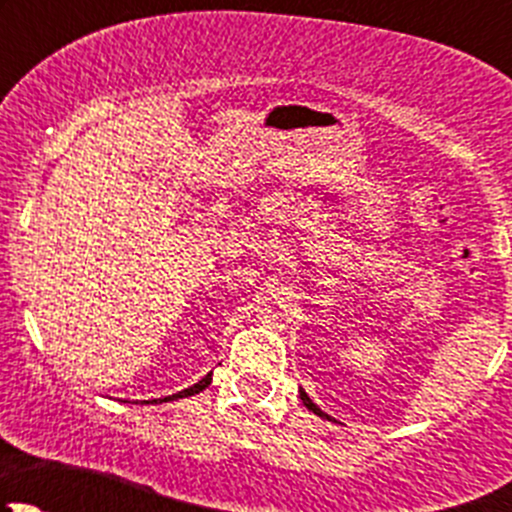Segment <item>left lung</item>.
Instances as JSON below:
<instances>
[{"label": "left lung", "mask_w": 512, "mask_h": 512, "mask_svg": "<svg viewBox=\"0 0 512 512\" xmlns=\"http://www.w3.org/2000/svg\"><path fill=\"white\" fill-rule=\"evenodd\" d=\"M299 399H302V404H304V406H307V409H309V411H312V414H317V416L327 418V414H324V411H322V409H319V406H317V404H314V401H312V399H309V396H307V391H302V389H299Z\"/></svg>", "instance_id": "left-lung-1"}]
</instances>
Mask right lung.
Returning <instances> with one entry per match:
<instances>
[{
    "instance_id": "add662e5",
    "label": "right lung",
    "mask_w": 512,
    "mask_h": 512,
    "mask_svg": "<svg viewBox=\"0 0 512 512\" xmlns=\"http://www.w3.org/2000/svg\"><path fill=\"white\" fill-rule=\"evenodd\" d=\"M210 381H213V371H210L208 376H203V379H200L198 384L190 386V389L178 391V394H173V396H165V399H153V404H165V401H178V399H185V396H195V394H200V391H203V389H208ZM146 404H151V401H146Z\"/></svg>"
}]
</instances>
